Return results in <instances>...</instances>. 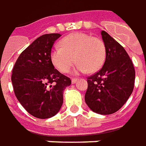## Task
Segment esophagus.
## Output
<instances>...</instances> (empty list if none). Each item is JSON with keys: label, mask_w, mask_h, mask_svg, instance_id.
Instances as JSON below:
<instances>
[{"label": "esophagus", "mask_w": 146, "mask_h": 146, "mask_svg": "<svg viewBox=\"0 0 146 146\" xmlns=\"http://www.w3.org/2000/svg\"><path fill=\"white\" fill-rule=\"evenodd\" d=\"M77 82H78V78H73V79H72V83H73V84L76 83Z\"/></svg>", "instance_id": "obj_1"}]
</instances>
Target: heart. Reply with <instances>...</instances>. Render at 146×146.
Returning a JSON list of instances; mask_svg holds the SVG:
<instances>
[{"mask_svg": "<svg viewBox=\"0 0 146 146\" xmlns=\"http://www.w3.org/2000/svg\"><path fill=\"white\" fill-rule=\"evenodd\" d=\"M60 47L56 46L51 52V60L60 73L68 72L78 62L76 73L88 70L94 73L102 68L106 60V47L100 38H94L86 33H73L60 41Z\"/></svg>", "mask_w": 146, "mask_h": 146, "instance_id": "b5f03b06", "label": "heart"}]
</instances>
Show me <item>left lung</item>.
Instances as JSON below:
<instances>
[{"instance_id": "1", "label": "left lung", "mask_w": 146, "mask_h": 146, "mask_svg": "<svg viewBox=\"0 0 146 146\" xmlns=\"http://www.w3.org/2000/svg\"><path fill=\"white\" fill-rule=\"evenodd\" d=\"M107 55L103 67L87 78L85 101L93 111L101 115L116 112L134 88L135 69L125 49L109 34L102 31Z\"/></svg>"}]
</instances>
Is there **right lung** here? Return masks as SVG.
I'll return each instance as SVG.
<instances>
[{
    "instance_id": "add662e5",
    "label": "right lung",
    "mask_w": 146,
    "mask_h": 146,
    "mask_svg": "<svg viewBox=\"0 0 146 146\" xmlns=\"http://www.w3.org/2000/svg\"><path fill=\"white\" fill-rule=\"evenodd\" d=\"M60 34H46L36 38L18 56L12 71L15 96L28 113L48 119L57 113L63 104L64 90L70 78L55 68L51 60L54 42Z\"/></svg>"
}]
</instances>
